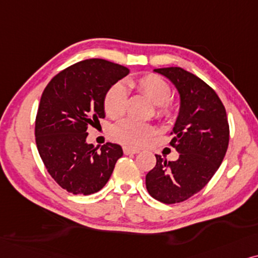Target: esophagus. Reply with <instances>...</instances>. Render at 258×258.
Returning a JSON list of instances; mask_svg holds the SVG:
<instances>
[{"label": "esophagus", "mask_w": 258, "mask_h": 258, "mask_svg": "<svg viewBox=\"0 0 258 258\" xmlns=\"http://www.w3.org/2000/svg\"><path fill=\"white\" fill-rule=\"evenodd\" d=\"M122 151L125 154H136V153L140 152L139 149H133V147H131V146H123Z\"/></svg>", "instance_id": "obj_1"}]
</instances>
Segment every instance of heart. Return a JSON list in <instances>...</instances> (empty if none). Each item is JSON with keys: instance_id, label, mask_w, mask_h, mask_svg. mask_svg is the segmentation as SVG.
<instances>
[{"instance_id": "b5f03b06", "label": "heart", "mask_w": 258, "mask_h": 258, "mask_svg": "<svg viewBox=\"0 0 258 258\" xmlns=\"http://www.w3.org/2000/svg\"><path fill=\"white\" fill-rule=\"evenodd\" d=\"M130 87L137 89L156 105L157 119L167 120L173 115L174 106L170 101L171 87L163 78L157 74H146L138 79L127 80ZM127 108V93L121 84H114L107 89L104 97V109L109 118H119ZM154 133L151 123L125 119L112 127L111 135L116 142L132 146L144 145Z\"/></svg>"}]
</instances>
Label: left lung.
<instances>
[{
    "label": "left lung",
    "mask_w": 258,
    "mask_h": 258,
    "mask_svg": "<svg viewBox=\"0 0 258 258\" xmlns=\"http://www.w3.org/2000/svg\"><path fill=\"white\" fill-rule=\"evenodd\" d=\"M154 72L170 79L179 92L180 111L170 142L179 158L167 161L156 154L146 188L161 203H181L201 191L221 166L229 145L228 116L217 93L195 74L180 67Z\"/></svg>",
    "instance_id": "1"
}]
</instances>
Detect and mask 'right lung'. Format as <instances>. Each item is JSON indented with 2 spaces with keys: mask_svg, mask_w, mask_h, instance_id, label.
I'll return each instance as SVG.
<instances>
[{
  "mask_svg": "<svg viewBox=\"0 0 258 258\" xmlns=\"http://www.w3.org/2000/svg\"><path fill=\"white\" fill-rule=\"evenodd\" d=\"M128 73L121 64L88 59L61 71L44 88L35 119L37 151L48 173L71 194L101 190L122 156L116 144L98 150L86 138L88 126L105 118L107 89Z\"/></svg>",
  "mask_w": 258,
  "mask_h": 258,
  "instance_id": "add662e5",
  "label": "right lung"
}]
</instances>
